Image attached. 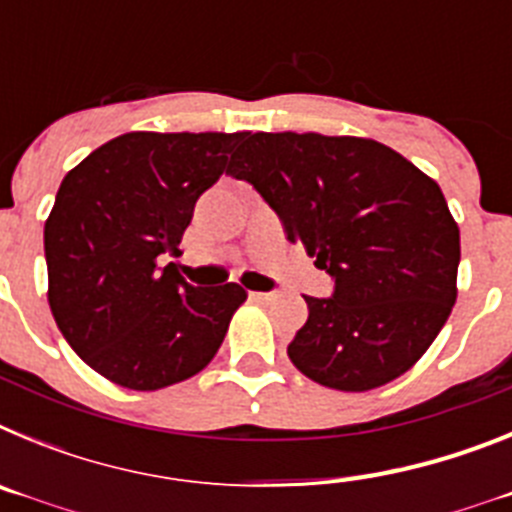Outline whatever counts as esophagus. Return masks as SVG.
Masks as SVG:
<instances>
[{"instance_id": "obj_1", "label": "esophagus", "mask_w": 512, "mask_h": 512, "mask_svg": "<svg viewBox=\"0 0 512 512\" xmlns=\"http://www.w3.org/2000/svg\"><path fill=\"white\" fill-rule=\"evenodd\" d=\"M274 292H251V300L253 302H259V305H269L271 300H274Z\"/></svg>"}]
</instances>
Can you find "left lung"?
Listing matches in <instances>:
<instances>
[{
	"label": "left lung",
	"instance_id": "1",
	"mask_svg": "<svg viewBox=\"0 0 512 512\" xmlns=\"http://www.w3.org/2000/svg\"><path fill=\"white\" fill-rule=\"evenodd\" d=\"M228 174L251 182L289 241L336 279L330 300L305 297L292 364L341 392L413 369L459 292V225L431 176L372 138L320 133H246Z\"/></svg>",
	"mask_w": 512,
	"mask_h": 512
}]
</instances>
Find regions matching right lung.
Wrapping results in <instances>:
<instances>
[{
  "label": "right lung",
  "instance_id": "obj_1",
  "mask_svg": "<svg viewBox=\"0 0 512 512\" xmlns=\"http://www.w3.org/2000/svg\"><path fill=\"white\" fill-rule=\"evenodd\" d=\"M246 133L133 130L63 176L45 220L48 305L84 364L135 392L200 374L235 310L241 284L192 287L179 243L194 202L220 179Z\"/></svg>",
  "mask_w": 512,
  "mask_h": 512
}]
</instances>
